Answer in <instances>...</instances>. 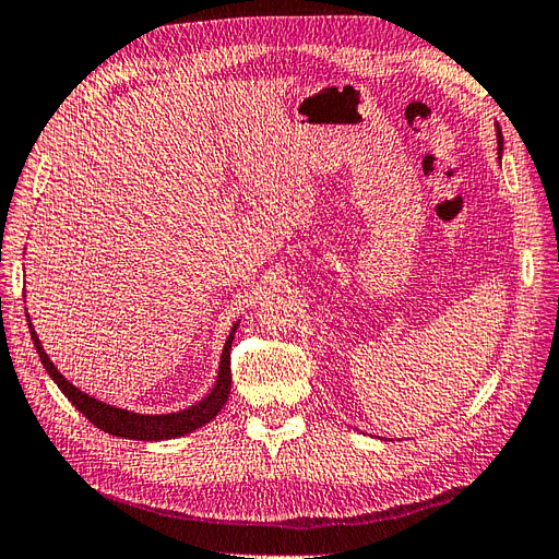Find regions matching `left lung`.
Returning a JSON list of instances; mask_svg holds the SVG:
<instances>
[{
	"mask_svg": "<svg viewBox=\"0 0 559 559\" xmlns=\"http://www.w3.org/2000/svg\"><path fill=\"white\" fill-rule=\"evenodd\" d=\"M496 141H499V155H501L503 153V135H501L499 124H496Z\"/></svg>",
	"mask_w": 559,
	"mask_h": 559,
	"instance_id": "8db88e82",
	"label": "left lung"
}]
</instances>
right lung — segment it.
Listing matches in <instances>:
<instances>
[{
  "label": "right lung",
  "mask_w": 559,
  "mask_h": 559,
  "mask_svg": "<svg viewBox=\"0 0 559 559\" xmlns=\"http://www.w3.org/2000/svg\"><path fill=\"white\" fill-rule=\"evenodd\" d=\"M27 326H29V336H33L35 350L41 359L44 369L49 371V376L53 379V383L60 388V392L74 404V409H80L96 428H100L103 432H110L117 437H127V440H143V442H159V440H171V437H180L188 435L192 430H198L202 426H206L209 420H214L218 416V412L223 409V404L228 402L230 395V383H233V373H230V348H233V338L237 324L233 326L228 341H225V348L221 355V367H218V376L216 383L211 388L209 395L188 406L183 412L176 414H135V412H127L119 409V406L98 402L96 397L86 395L80 388H74L63 373L56 369L53 361L49 359V355L44 353V345L37 336V331L29 322L27 314Z\"/></svg>",
  "instance_id": "add662e5"
}]
</instances>
